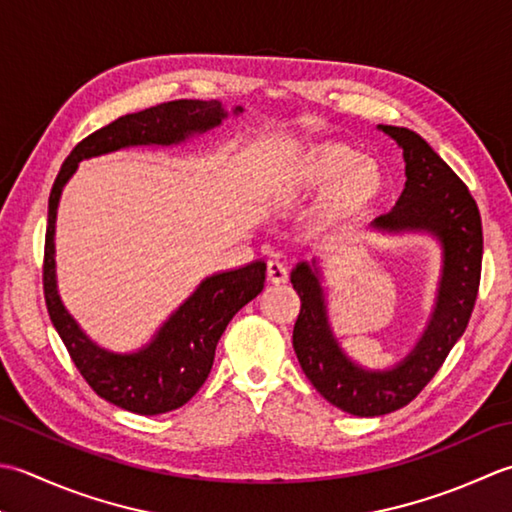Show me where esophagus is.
<instances>
[{"instance_id":"34e87169","label":"esophagus","mask_w":512,"mask_h":512,"mask_svg":"<svg viewBox=\"0 0 512 512\" xmlns=\"http://www.w3.org/2000/svg\"><path fill=\"white\" fill-rule=\"evenodd\" d=\"M267 280H269V283H274V285L287 283V280H289L287 267L276 263V260H271V263H267Z\"/></svg>"}]
</instances>
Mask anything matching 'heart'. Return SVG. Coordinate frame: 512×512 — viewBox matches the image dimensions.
I'll return each instance as SVG.
<instances>
[{"instance_id":"b5f03b06","label":"heart","mask_w":512,"mask_h":512,"mask_svg":"<svg viewBox=\"0 0 512 512\" xmlns=\"http://www.w3.org/2000/svg\"><path fill=\"white\" fill-rule=\"evenodd\" d=\"M322 187L327 190L314 210L316 223L322 227L349 225L380 201L387 174L378 161L362 159L349 143L325 141L302 152L274 183V190L287 196Z\"/></svg>"}]
</instances>
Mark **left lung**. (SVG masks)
Returning <instances> with one entry per match:
<instances>
[{"instance_id":"8db88e82","label":"left lung","mask_w":512,"mask_h":512,"mask_svg":"<svg viewBox=\"0 0 512 512\" xmlns=\"http://www.w3.org/2000/svg\"><path fill=\"white\" fill-rule=\"evenodd\" d=\"M378 128L402 148L406 183L393 210L375 218L371 227L387 234L426 232L442 245V278L422 338L393 369L358 367L331 331L316 260L311 265L298 263L291 271V285L300 296V314L294 325V351L300 367L322 398L360 417L402 409L440 371L471 320L484 254L482 218L460 176L420 134L395 125Z\"/></svg>"}]
</instances>
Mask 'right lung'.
<instances>
[{"instance_id":"add662e5","label":"right lung","mask_w":512,"mask_h":512,"mask_svg":"<svg viewBox=\"0 0 512 512\" xmlns=\"http://www.w3.org/2000/svg\"><path fill=\"white\" fill-rule=\"evenodd\" d=\"M243 108H234L241 114ZM227 117L221 101L179 99L125 114L75 145L52 185L44 247V296L52 325L64 340L72 362L92 391L119 409L159 415L190 402L212 371L216 344L229 320L265 287L267 265L254 260L245 267L205 278L156 336L137 353H112L92 342L72 318L57 291L55 221L61 190L90 156L117 152L130 145H176L221 125Z\"/></svg>"}]
</instances>
